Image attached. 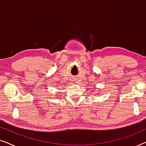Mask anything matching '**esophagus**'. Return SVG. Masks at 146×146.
Returning a JSON list of instances; mask_svg holds the SVG:
<instances>
[{"instance_id": "obj_1", "label": "esophagus", "mask_w": 146, "mask_h": 146, "mask_svg": "<svg viewBox=\"0 0 146 146\" xmlns=\"http://www.w3.org/2000/svg\"><path fill=\"white\" fill-rule=\"evenodd\" d=\"M75 81H76V83H78L77 82V80H75Z\"/></svg>"}]
</instances>
